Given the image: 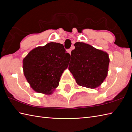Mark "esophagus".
I'll use <instances>...</instances> for the list:
<instances>
[{
	"label": "esophagus",
	"instance_id": "34e87169",
	"mask_svg": "<svg viewBox=\"0 0 132 132\" xmlns=\"http://www.w3.org/2000/svg\"><path fill=\"white\" fill-rule=\"evenodd\" d=\"M71 51H72V50H71V49L70 48V49H68V51H67V52H68L69 54H71Z\"/></svg>",
	"mask_w": 132,
	"mask_h": 132
}]
</instances>
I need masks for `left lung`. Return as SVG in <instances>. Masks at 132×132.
<instances>
[{"label": "left lung", "mask_w": 132, "mask_h": 132, "mask_svg": "<svg viewBox=\"0 0 132 132\" xmlns=\"http://www.w3.org/2000/svg\"><path fill=\"white\" fill-rule=\"evenodd\" d=\"M71 52L68 69L81 86L95 89L106 79L110 63L106 52L88 44L77 42Z\"/></svg>", "instance_id": "1"}]
</instances>
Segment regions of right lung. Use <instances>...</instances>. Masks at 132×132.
I'll use <instances>...</instances> for the list:
<instances>
[{"label": "right lung", "mask_w": 132, "mask_h": 132, "mask_svg": "<svg viewBox=\"0 0 132 132\" xmlns=\"http://www.w3.org/2000/svg\"><path fill=\"white\" fill-rule=\"evenodd\" d=\"M70 57L59 43L50 42L32 50L23 59V71L30 87L37 93L51 94L68 68Z\"/></svg>", "instance_id": "add662e5"}]
</instances>
